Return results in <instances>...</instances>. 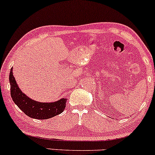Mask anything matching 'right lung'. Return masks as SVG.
I'll list each match as a JSON object with an SVG mask.
<instances>
[{
	"mask_svg": "<svg viewBox=\"0 0 155 155\" xmlns=\"http://www.w3.org/2000/svg\"><path fill=\"white\" fill-rule=\"evenodd\" d=\"M11 96L15 104L27 116L37 120H47L62 113L66 106V99L62 98L54 103H40L29 98L17 85L12 68L9 74Z\"/></svg>",
	"mask_w": 155,
	"mask_h": 155,
	"instance_id": "right-lung-1",
	"label": "right lung"
}]
</instances>
